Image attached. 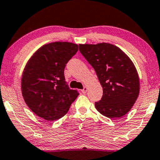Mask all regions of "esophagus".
Listing matches in <instances>:
<instances>
[{
  "label": "esophagus",
  "mask_w": 160,
  "mask_h": 160,
  "mask_svg": "<svg viewBox=\"0 0 160 160\" xmlns=\"http://www.w3.org/2000/svg\"><path fill=\"white\" fill-rule=\"evenodd\" d=\"M87 90H88L87 87H84V88H82V89L81 90V91H82V93H83V94H85V93H86V92H87Z\"/></svg>",
  "instance_id": "34e87169"
}]
</instances>
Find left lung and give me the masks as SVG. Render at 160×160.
Here are the masks:
<instances>
[{
	"instance_id": "left-lung-1",
	"label": "left lung",
	"mask_w": 160,
	"mask_h": 160,
	"mask_svg": "<svg viewBox=\"0 0 160 160\" xmlns=\"http://www.w3.org/2000/svg\"><path fill=\"white\" fill-rule=\"evenodd\" d=\"M79 50L95 69L103 96L95 108L109 118H118L128 112L139 93L137 71L130 58L109 43L79 45Z\"/></svg>"
}]
</instances>
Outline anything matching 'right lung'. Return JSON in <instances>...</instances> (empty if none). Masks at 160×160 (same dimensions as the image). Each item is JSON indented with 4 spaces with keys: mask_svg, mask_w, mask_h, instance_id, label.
Returning <instances> with one entry per match:
<instances>
[{
    "mask_svg": "<svg viewBox=\"0 0 160 160\" xmlns=\"http://www.w3.org/2000/svg\"><path fill=\"white\" fill-rule=\"evenodd\" d=\"M78 51V45L72 42H52L40 48L25 66L23 98L29 108L45 120L64 116L79 95L69 88L64 75L66 64Z\"/></svg>",
    "mask_w": 160,
    "mask_h": 160,
    "instance_id": "add662e5",
    "label": "right lung"
}]
</instances>
